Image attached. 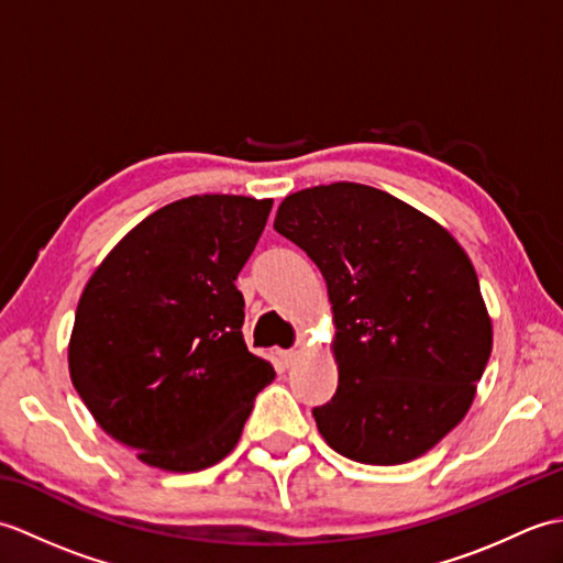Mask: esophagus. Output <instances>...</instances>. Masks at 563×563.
Listing matches in <instances>:
<instances>
[{
    "label": "esophagus",
    "mask_w": 563,
    "mask_h": 563,
    "mask_svg": "<svg viewBox=\"0 0 563 563\" xmlns=\"http://www.w3.org/2000/svg\"><path fill=\"white\" fill-rule=\"evenodd\" d=\"M278 357H280L283 367H292V365L297 363V357H300V351H295V349H290V351H280V353H278Z\"/></svg>",
    "instance_id": "34e87169"
}]
</instances>
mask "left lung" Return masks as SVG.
<instances>
[{
	"label": "left lung",
	"instance_id": "obj_1",
	"mask_svg": "<svg viewBox=\"0 0 563 563\" xmlns=\"http://www.w3.org/2000/svg\"><path fill=\"white\" fill-rule=\"evenodd\" d=\"M273 227L327 280L339 389L312 411L321 438L363 464L421 457L470 411L494 345L466 251L409 202L351 181L297 190Z\"/></svg>",
	"mask_w": 563,
	"mask_h": 563
}]
</instances>
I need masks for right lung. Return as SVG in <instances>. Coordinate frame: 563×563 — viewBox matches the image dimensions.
Instances as JSON below:
<instances>
[{"mask_svg":"<svg viewBox=\"0 0 563 563\" xmlns=\"http://www.w3.org/2000/svg\"><path fill=\"white\" fill-rule=\"evenodd\" d=\"M271 198L190 196L133 227L84 285L67 361L97 423L137 460L200 472L230 454L275 369L249 353L236 275Z\"/></svg>","mask_w":563,"mask_h":563,"instance_id":"add662e5","label":"right lung"}]
</instances>
